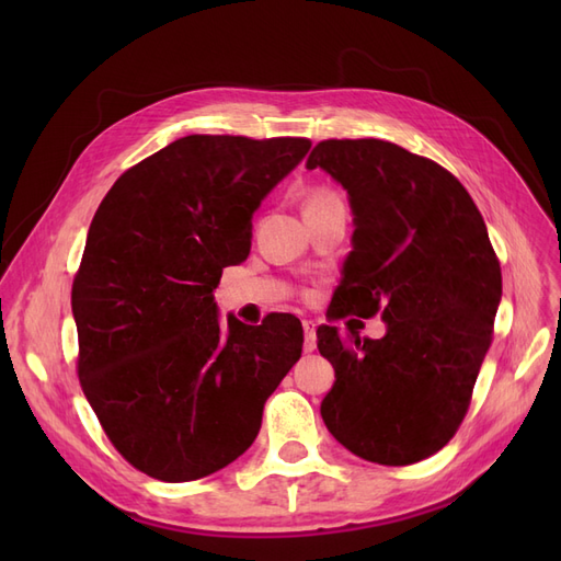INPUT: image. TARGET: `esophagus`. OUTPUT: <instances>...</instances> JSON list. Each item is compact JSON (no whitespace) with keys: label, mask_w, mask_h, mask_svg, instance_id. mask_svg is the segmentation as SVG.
Segmentation results:
<instances>
[{"label":"esophagus","mask_w":561,"mask_h":561,"mask_svg":"<svg viewBox=\"0 0 561 561\" xmlns=\"http://www.w3.org/2000/svg\"><path fill=\"white\" fill-rule=\"evenodd\" d=\"M316 322L313 320H304V353L316 351Z\"/></svg>","instance_id":"34e87169"}]
</instances>
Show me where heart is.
Masks as SVG:
<instances>
[{
    "label": "heart",
    "instance_id": "heart-1",
    "mask_svg": "<svg viewBox=\"0 0 561 561\" xmlns=\"http://www.w3.org/2000/svg\"><path fill=\"white\" fill-rule=\"evenodd\" d=\"M325 196H334V194H332V192H328V190H316V192H313V196H311L309 201H316V198H325Z\"/></svg>",
    "mask_w": 561,
    "mask_h": 561
}]
</instances>
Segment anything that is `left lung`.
Segmentation results:
<instances>
[{
	"label": "left lung",
	"mask_w": 561,
	"mask_h": 561,
	"mask_svg": "<svg viewBox=\"0 0 561 561\" xmlns=\"http://www.w3.org/2000/svg\"><path fill=\"white\" fill-rule=\"evenodd\" d=\"M307 168L344 186L355 222L328 316L386 320L381 339L318 328L336 377L322 421L365 461H423L461 426L494 336L501 264L486 225L449 171L393 142L322 140Z\"/></svg>",
	"instance_id": "left-lung-1"
}]
</instances>
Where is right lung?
<instances>
[{
    "mask_svg": "<svg viewBox=\"0 0 561 561\" xmlns=\"http://www.w3.org/2000/svg\"><path fill=\"white\" fill-rule=\"evenodd\" d=\"M309 149L186 135L128 168L95 210L72 283L77 375L114 449L149 478L192 482L236 461L301 358L293 313L219 320L213 290Z\"/></svg>",
    "mask_w": 561,
    "mask_h": 561,
    "instance_id": "add662e5",
    "label": "right lung"
}]
</instances>
